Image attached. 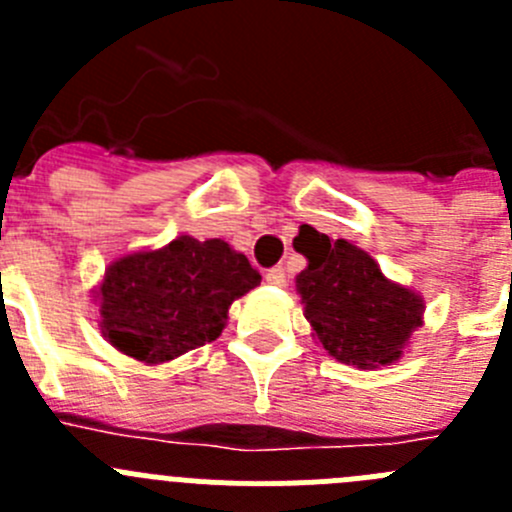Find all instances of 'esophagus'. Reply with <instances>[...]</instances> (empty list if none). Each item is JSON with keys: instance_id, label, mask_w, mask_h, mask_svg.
Segmentation results:
<instances>
[{"instance_id": "obj_1", "label": "esophagus", "mask_w": 512, "mask_h": 512, "mask_svg": "<svg viewBox=\"0 0 512 512\" xmlns=\"http://www.w3.org/2000/svg\"><path fill=\"white\" fill-rule=\"evenodd\" d=\"M266 284H271V287H287V271H284L282 266L269 269L266 271Z\"/></svg>"}]
</instances>
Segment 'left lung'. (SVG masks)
<instances>
[{
  "label": "left lung",
  "instance_id": "left-lung-1",
  "mask_svg": "<svg viewBox=\"0 0 512 512\" xmlns=\"http://www.w3.org/2000/svg\"><path fill=\"white\" fill-rule=\"evenodd\" d=\"M300 253L307 266L295 287L312 338L346 366L397 364L423 325L420 292L384 277L372 253L346 238L310 233Z\"/></svg>",
  "mask_w": 512,
  "mask_h": 512
}]
</instances>
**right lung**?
I'll list each match as a JSON object with an SVG mask.
<instances>
[{"label":"right lung","mask_w":512,"mask_h":512,"mask_svg":"<svg viewBox=\"0 0 512 512\" xmlns=\"http://www.w3.org/2000/svg\"><path fill=\"white\" fill-rule=\"evenodd\" d=\"M259 284V271L223 238L176 235L161 248L112 259L92 302L104 341L158 366L215 341L228 325L230 305Z\"/></svg>","instance_id":"right-lung-1"}]
</instances>
